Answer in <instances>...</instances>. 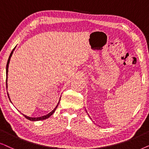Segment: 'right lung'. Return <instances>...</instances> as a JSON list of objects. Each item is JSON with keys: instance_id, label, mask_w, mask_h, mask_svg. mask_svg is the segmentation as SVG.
<instances>
[{"instance_id": "obj_1", "label": "right lung", "mask_w": 149, "mask_h": 149, "mask_svg": "<svg viewBox=\"0 0 149 149\" xmlns=\"http://www.w3.org/2000/svg\"><path fill=\"white\" fill-rule=\"evenodd\" d=\"M15 49V48H14ZM14 49H13L12 51H11V54H10V55H9V59H8V61H7V66H6V86H7V73H8V67H9V61H10V58H11V56H12V54H13V50H14ZM7 95H8V97H9V94H8V93H7ZM9 100H10V98H9ZM58 104H59V102H58ZM57 106H58V105H57V106H56V108H55L54 110H53L51 112H49V114H47V115H45V116H41V117H37V118H32V117H29V116H26V115H24V114H23L24 116V117L26 118H27L28 120H33V121H35V120H45V119H46V118H48L49 116H51L52 114H53V113H54V112H55V110H56V108H57Z\"/></svg>"}]
</instances>
